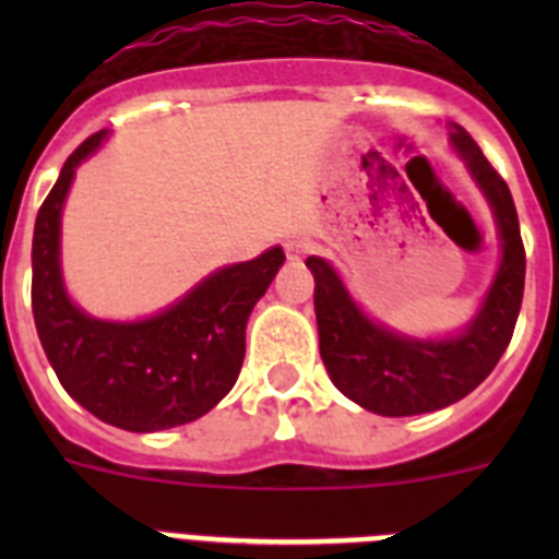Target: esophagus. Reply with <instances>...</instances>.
<instances>
[{"instance_id":"1","label":"esophagus","mask_w":559,"mask_h":559,"mask_svg":"<svg viewBox=\"0 0 559 559\" xmlns=\"http://www.w3.org/2000/svg\"><path fill=\"white\" fill-rule=\"evenodd\" d=\"M308 251H310V243L308 240H299V237L285 243V254H288V260H302Z\"/></svg>"}]
</instances>
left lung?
<instances>
[{"label": "left lung", "instance_id": "1", "mask_svg": "<svg viewBox=\"0 0 559 559\" xmlns=\"http://www.w3.org/2000/svg\"><path fill=\"white\" fill-rule=\"evenodd\" d=\"M451 145L490 204L501 240V263L467 328L445 338L397 333L364 313L324 257L305 260L316 280L319 353L330 380L341 394L380 417L439 412L467 397L510 347L521 313L526 254L510 187L456 122H451Z\"/></svg>", "mask_w": 559, "mask_h": 559}]
</instances>
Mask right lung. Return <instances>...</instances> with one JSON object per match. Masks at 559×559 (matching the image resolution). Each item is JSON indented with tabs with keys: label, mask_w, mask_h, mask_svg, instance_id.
<instances>
[{
	"label": "right lung",
	"mask_w": 559,
	"mask_h": 559,
	"mask_svg": "<svg viewBox=\"0 0 559 559\" xmlns=\"http://www.w3.org/2000/svg\"><path fill=\"white\" fill-rule=\"evenodd\" d=\"M97 131L61 167L33 231V319L61 386L86 412L133 433L165 431L204 417L235 386L246 355V322L283 269L280 246L249 263L204 276L170 308L140 322H108L78 308L61 274V212Z\"/></svg>",
	"instance_id": "right-lung-1"
}]
</instances>
